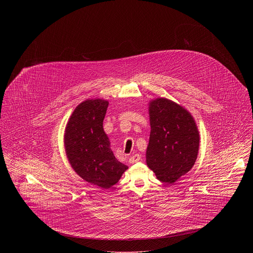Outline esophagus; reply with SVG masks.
Wrapping results in <instances>:
<instances>
[{
    "label": "esophagus",
    "mask_w": 253,
    "mask_h": 253,
    "mask_svg": "<svg viewBox=\"0 0 253 253\" xmlns=\"http://www.w3.org/2000/svg\"><path fill=\"white\" fill-rule=\"evenodd\" d=\"M140 159H141V157H140L139 154H134L133 156H131L129 158V164H135L138 161H140Z\"/></svg>",
    "instance_id": "34e87169"
}]
</instances>
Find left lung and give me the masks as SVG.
Masks as SVG:
<instances>
[{
  "instance_id": "left-lung-1",
  "label": "left lung",
  "mask_w": 253,
  "mask_h": 253,
  "mask_svg": "<svg viewBox=\"0 0 253 253\" xmlns=\"http://www.w3.org/2000/svg\"><path fill=\"white\" fill-rule=\"evenodd\" d=\"M150 138L146 164L157 178L173 184L196 163L200 133L187 109L168 98L149 102Z\"/></svg>"
}]
</instances>
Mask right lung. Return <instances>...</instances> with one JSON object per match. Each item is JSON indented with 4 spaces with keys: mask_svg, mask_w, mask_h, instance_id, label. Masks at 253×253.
Masks as SVG:
<instances>
[{
    "mask_svg": "<svg viewBox=\"0 0 253 253\" xmlns=\"http://www.w3.org/2000/svg\"><path fill=\"white\" fill-rule=\"evenodd\" d=\"M108 100L86 99L70 116L64 133V147L74 171L87 183L109 189L128 169L120 163L110 148L103 129Z\"/></svg>",
    "mask_w": 253,
    "mask_h": 253,
    "instance_id": "right-lung-1",
    "label": "right lung"
}]
</instances>
